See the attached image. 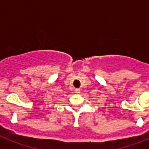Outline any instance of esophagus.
<instances>
[{"mask_svg":"<svg viewBox=\"0 0 149 149\" xmlns=\"http://www.w3.org/2000/svg\"><path fill=\"white\" fill-rule=\"evenodd\" d=\"M75 93H77V94L80 93V89H75Z\"/></svg>","mask_w":149,"mask_h":149,"instance_id":"34e87169","label":"esophagus"}]
</instances>
